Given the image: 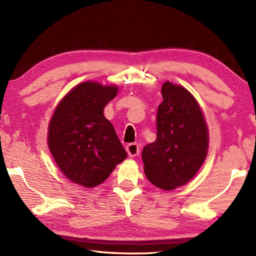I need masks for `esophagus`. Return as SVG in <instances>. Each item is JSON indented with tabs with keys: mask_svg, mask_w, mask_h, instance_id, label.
<instances>
[{
	"mask_svg": "<svg viewBox=\"0 0 256 256\" xmlns=\"http://www.w3.org/2000/svg\"><path fill=\"white\" fill-rule=\"evenodd\" d=\"M126 152L131 157H135L140 154V146L138 143H130L126 145Z\"/></svg>",
	"mask_w": 256,
	"mask_h": 256,
	"instance_id": "1",
	"label": "esophagus"
}]
</instances>
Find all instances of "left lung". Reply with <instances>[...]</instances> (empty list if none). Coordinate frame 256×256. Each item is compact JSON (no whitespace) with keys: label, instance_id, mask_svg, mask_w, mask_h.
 <instances>
[{"label":"left lung","instance_id":"1","mask_svg":"<svg viewBox=\"0 0 256 256\" xmlns=\"http://www.w3.org/2000/svg\"><path fill=\"white\" fill-rule=\"evenodd\" d=\"M156 116V140L143 148L148 180L164 190L187 184L206 156L208 130L194 98L180 86L167 81Z\"/></svg>","mask_w":256,"mask_h":256}]
</instances>
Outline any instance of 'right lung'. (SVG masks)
I'll return each instance as SVG.
<instances>
[{"label":"right lung","mask_w":256,"mask_h":256,"mask_svg":"<svg viewBox=\"0 0 256 256\" xmlns=\"http://www.w3.org/2000/svg\"><path fill=\"white\" fill-rule=\"evenodd\" d=\"M116 92V86L80 84L64 98L50 120L48 146L54 160L64 176L84 187L104 182L128 155L103 116Z\"/></svg>","instance_id":"obj_1"}]
</instances>
